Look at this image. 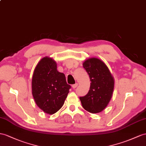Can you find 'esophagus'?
Wrapping results in <instances>:
<instances>
[{
	"mask_svg": "<svg viewBox=\"0 0 146 146\" xmlns=\"http://www.w3.org/2000/svg\"><path fill=\"white\" fill-rule=\"evenodd\" d=\"M77 86H78V83H75V84H74L72 85V88L73 89H75Z\"/></svg>",
	"mask_w": 146,
	"mask_h": 146,
	"instance_id": "obj_1",
	"label": "esophagus"
}]
</instances>
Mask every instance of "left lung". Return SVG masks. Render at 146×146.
I'll use <instances>...</instances> for the list:
<instances>
[{
  "mask_svg": "<svg viewBox=\"0 0 146 146\" xmlns=\"http://www.w3.org/2000/svg\"><path fill=\"white\" fill-rule=\"evenodd\" d=\"M83 65L91 83L88 94L80 98L82 106L90 113H99L106 109L111 98L113 78L107 65L97 58L87 59Z\"/></svg>",
  "mask_w": 146,
  "mask_h": 146,
  "instance_id": "left-lung-1",
  "label": "left lung"
}]
</instances>
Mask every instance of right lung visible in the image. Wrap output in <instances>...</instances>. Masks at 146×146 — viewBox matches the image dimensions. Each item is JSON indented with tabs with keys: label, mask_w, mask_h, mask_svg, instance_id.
<instances>
[{
	"label": "right lung",
	"mask_w": 146,
	"mask_h": 146,
	"mask_svg": "<svg viewBox=\"0 0 146 146\" xmlns=\"http://www.w3.org/2000/svg\"><path fill=\"white\" fill-rule=\"evenodd\" d=\"M70 88L54 60L48 57L40 60L33 73L32 94L41 110L50 115L56 113L64 104Z\"/></svg>",
	"instance_id": "obj_1"
}]
</instances>
